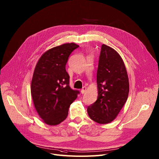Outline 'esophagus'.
<instances>
[{"label": "esophagus", "mask_w": 159, "mask_h": 159, "mask_svg": "<svg viewBox=\"0 0 159 159\" xmlns=\"http://www.w3.org/2000/svg\"><path fill=\"white\" fill-rule=\"evenodd\" d=\"M86 87H83L82 89H81V93H82V94H84V93L86 92Z\"/></svg>", "instance_id": "esophagus-1"}]
</instances>
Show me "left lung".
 Instances as JSON below:
<instances>
[{"label":"left lung","instance_id":"obj_1","mask_svg":"<svg viewBox=\"0 0 159 159\" xmlns=\"http://www.w3.org/2000/svg\"><path fill=\"white\" fill-rule=\"evenodd\" d=\"M97 82L98 98L89 105L90 118L100 124L112 121L127 100L129 82L124 62L112 48L103 44L99 57Z\"/></svg>","mask_w":159,"mask_h":159}]
</instances>
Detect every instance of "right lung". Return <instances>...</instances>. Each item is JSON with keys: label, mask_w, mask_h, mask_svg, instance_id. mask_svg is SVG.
<instances>
[{"label": "right lung", "mask_w": 159, "mask_h": 159, "mask_svg": "<svg viewBox=\"0 0 159 159\" xmlns=\"http://www.w3.org/2000/svg\"><path fill=\"white\" fill-rule=\"evenodd\" d=\"M79 46L66 43L52 48L41 56L31 82V95L35 109L49 125H57L68 116L72 102L80 92L70 87L66 65L71 53Z\"/></svg>", "instance_id": "right-lung-1"}]
</instances>
